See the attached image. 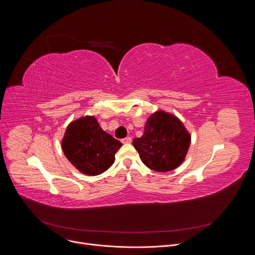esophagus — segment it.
Returning a JSON list of instances; mask_svg holds the SVG:
<instances>
[{"label":"esophagus","instance_id":"34e87169","mask_svg":"<svg viewBox=\"0 0 255 255\" xmlns=\"http://www.w3.org/2000/svg\"><path fill=\"white\" fill-rule=\"evenodd\" d=\"M132 142V138L131 137H126L124 139H122V143L123 144H129Z\"/></svg>","mask_w":255,"mask_h":255}]
</instances>
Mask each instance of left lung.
I'll return each instance as SVG.
<instances>
[{"instance_id":"1","label":"left lung","mask_w":255,"mask_h":255,"mask_svg":"<svg viewBox=\"0 0 255 255\" xmlns=\"http://www.w3.org/2000/svg\"><path fill=\"white\" fill-rule=\"evenodd\" d=\"M191 138L184 123L175 115L158 110L148 117L143 135L135 138L133 145L148 168L167 172L184 162Z\"/></svg>"}]
</instances>
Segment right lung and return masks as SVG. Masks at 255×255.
<instances>
[{
	"instance_id": "add662e5",
	"label": "right lung",
	"mask_w": 255,
	"mask_h": 255,
	"mask_svg": "<svg viewBox=\"0 0 255 255\" xmlns=\"http://www.w3.org/2000/svg\"><path fill=\"white\" fill-rule=\"evenodd\" d=\"M122 143L105 132L95 116H84L66 127L61 140L65 157L79 171L98 175L110 168Z\"/></svg>"
}]
</instances>
